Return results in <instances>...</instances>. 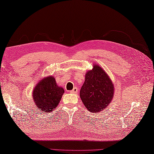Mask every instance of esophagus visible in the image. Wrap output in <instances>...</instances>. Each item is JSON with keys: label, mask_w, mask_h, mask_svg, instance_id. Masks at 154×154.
<instances>
[{"label": "esophagus", "mask_w": 154, "mask_h": 154, "mask_svg": "<svg viewBox=\"0 0 154 154\" xmlns=\"http://www.w3.org/2000/svg\"><path fill=\"white\" fill-rule=\"evenodd\" d=\"M78 92V89L77 87H74V88L72 90V91H70V92L72 94H76L77 93V92Z\"/></svg>", "instance_id": "obj_1"}]
</instances>
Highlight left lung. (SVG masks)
Wrapping results in <instances>:
<instances>
[{
  "label": "left lung",
  "mask_w": 154,
  "mask_h": 154,
  "mask_svg": "<svg viewBox=\"0 0 154 154\" xmlns=\"http://www.w3.org/2000/svg\"><path fill=\"white\" fill-rule=\"evenodd\" d=\"M113 93V84L102 68L94 65L92 70L86 72L80 97L89 111L96 113L106 108L112 99Z\"/></svg>",
  "instance_id": "obj_1"
}]
</instances>
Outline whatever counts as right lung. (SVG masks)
Instances as JSON below:
<instances>
[{
    "label": "right lung",
    "mask_w": 154,
    "mask_h": 154,
    "mask_svg": "<svg viewBox=\"0 0 154 154\" xmlns=\"http://www.w3.org/2000/svg\"><path fill=\"white\" fill-rule=\"evenodd\" d=\"M63 92L64 90L57 85L54 77L43 78L35 87L33 100L39 110L48 113L58 105Z\"/></svg>",
    "instance_id": "1"
}]
</instances>
